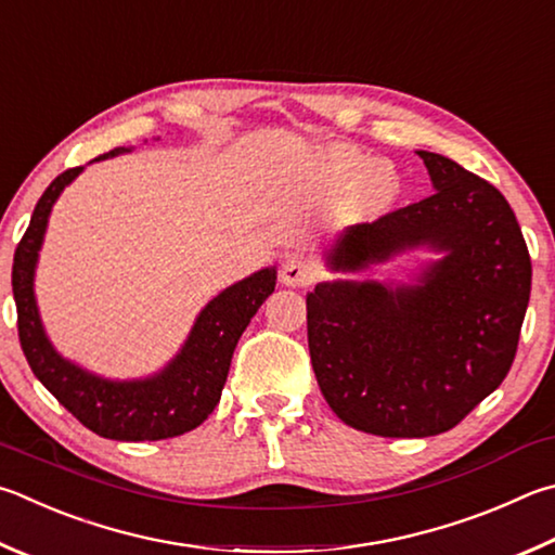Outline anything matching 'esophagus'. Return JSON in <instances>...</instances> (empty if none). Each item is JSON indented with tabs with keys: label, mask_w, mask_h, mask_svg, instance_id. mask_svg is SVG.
<instances>
[{
	"label": "esophagus",
	"mask_w": 555,
	"mask_h": 555,
	"mask_svg": "<svg viewBox=\"0 0 555 555\" xmlns=\"http://www.w3.org/2000/svg\"><path fill=\"white\" fill-rule=\"evenodd\" d=\"M279 276H281V284L294 286V288H304V286H308V284H312V281H315L318 269L312 267L308 259L294 255V257H288L284 264H281Z\"/></svg>",
	"instance_id": "1"
}]
</instances>
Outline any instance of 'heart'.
Wrapping results in <instances>:
<instances>
[{"mask_svg": "<svg viewBox=\"0 0 555 555\" xmlns=\"http://www.w3.org/2000/svg\"><path fill=\"white\" fill-rule=\"evenodd\" d=\"M339 167L347 169V172H357L361 167V159L357 155H339ZM361 189L364 194L374 201H388L392 194H396V179H392V172L383 165H371L364 177H361Z\"/></svg>", "mask_w": 555, "mask_h": 555, "instance_id": "b5f03b06", "label": "heart"}]
</instances>
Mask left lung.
<instances>
[{"label": "left lung", "instance_id": "left-lung-1", "mask_svg": "<svg viewBox=\"0 0 555 555\" xmlns=\"http://www.w3.org/2000/svg\"><path fill=\"white\" fill-rule=\"evenodd\" d=\"M437 191L327 249L332 271L441 251L415 284L322 281L306 298L308 347L332 412L376 437H435L488 398L515 361L531 259L507 198L453 159L417 150Z\"/></svg>", "mask_w": 555, "mask_h": 555}]
</instances>
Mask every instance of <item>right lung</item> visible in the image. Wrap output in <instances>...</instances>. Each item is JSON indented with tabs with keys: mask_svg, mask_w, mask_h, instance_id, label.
Instances as JSON below:
<instances>
[{
	"mask_svg": "<svg viewBox=\"0 0 555 555\" xmlns=\"http://www.w3.org/2000/svg\"><path fill=\"white\" fill-rule=\"evenodd\" d=\"M130 153L116 147L99 159ZM85 167H73L53 179L34 208L31 223L14 251L12 288L16 300L18 341L36 378L53 392L60 405L94 435L116 441H157L196 429L220 400L230 361L249 320L274 294L276 267L228 286L198 312L184 347L155 376L135 380H111L60 357L48 339L38 315L34 276L38 251L43 245L50 210L67 184Z\"/></svg>",
	"mask_w": 555,
	"mask_h": 555,
	"instance_id": "right-lung-1",
	"label": "right lung"
}]
</instances>
